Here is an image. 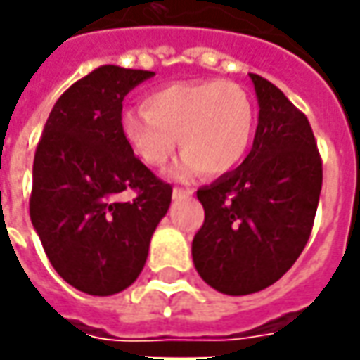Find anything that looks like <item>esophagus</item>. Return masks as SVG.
I'll return each instance as SVG.
<instances>
[{"instance_id": "obj_1", "label": "esophagus", "mask_w": 360, "mask_h": 360, "mask_svg": "<svg viewBox=\"0 0 360 360\" xmlns=\"http://www.w3.org/2000/svg\"><path fill=\"white\" fill-rule=\"evenodd\" d=\"M194 194V190L192 188H174V198H180V196H192Z\"/></svg>"}]
</instances>
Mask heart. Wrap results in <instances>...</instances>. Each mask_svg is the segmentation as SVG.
<instances>
[{
    "label": "heart",
    "mask_w": 360,
    "mask_h": 360,
    "mask_svg": "<svg viewBox=\"0 0 360 360\" xmlns=\"http://www.w3.org/2000/svg\"><path fill=\"white\" fill-rule=\"evenodd\" d=\"M122 134L142 162L160 168L184 154L178 170L219 176L233 170L250 150L255 107L242 84L231 81L170 83L146 96V107L124 110Z\"/></svg>",
    "instance_id": "heart-1"
}]
</instances>
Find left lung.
<instances>
[{
	"label": "left lung",
	"instance_id": "1",
	"mask_svg": "<svg viewBox=\"0 0 360 360\" xmlns=\"http://www.w3.org/2000/svg\"><path fill=\"white\" fill-rule=\"evenodd\" d=\"M259 118L242 166L198 190L204 224L192 242L200 277L226 295L262 291L309 240L323 162L307 117L276 84L250 73Z\"/></svg>",
	"mask_w": 360,
	"mask_h": 360
}]
</instances>
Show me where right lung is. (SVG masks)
Instances as JSON below:
<instances>
[{"mask_svg":"<svg viewBox=\"0 0 360 360\" xmlns=\"http://www.w3.org/2000/svg\"><path fill=\"white\" fill-rule=\"evenodd\" d=\"M152 71L103 65L55 103L33 160L29 216L55 271L89 295H115L141 276L172 186L134 156L122 101ZM122 191H134L122 200Z\"/></svg>","mask_w":360,"mask_h":360,"instance_id":"1","label":"right lung"}]
</instances>
